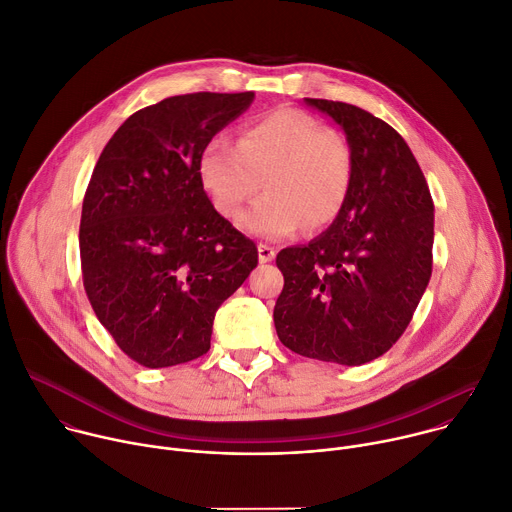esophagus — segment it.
<instances>
[{
	"label": "esophagus",
	"instance_id": "1",
	"mask_svg": "<svg viewBox=\"0 0 512 512\" xmlns=\"http://www.w3.org/2000/svg\"><path fill=\"white\" fill-rule=\"evenodd\" d=\"M257 251H259V261L261 263H269L271 259H275V249L269 247V245H259Z\"/></svg>",
	"mask_w": 512,
	"mask_h": 512
}]
</instances>
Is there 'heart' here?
<instances>
[{"instance_id":"heart-1","label":"heart","mask_w":512,"mask_h":512,"mask_svg":"<svg viewBox=\"0 0 512 512\" xmlns=\"http://www.w3.org/2000/svg\"><path fill=\"white\" fill-rule=\"evenodd\" d=\"M200 180L214 208L237 218L263 186L267 194L241 218L263 239L328 227L346 204L354 154L344 133L296 109H277L243 127L239 141L214 135L200 156Z\"/></svg>"}]
</instances>
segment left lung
Returning <instances> with one entry per match:
<instances>
[{
  "mask_svg": "<svg viewBox=\"0 0 512 512\" xmlns=\"http://www.w3.org/2000/svg\"><path fill=\"white\" fill-rule=\"evenodd\" d=\"M304 101L342 127L354 176L330 229L277 253L285 283L273 322L289 350L358 367L401 338L429 283L433 200L389 123L348 103Z\"/></svg>",
  "mask_w": 512,
  "mask_h": 512,
  "instance_id": "left-lung-1",
  "label": "left lung"
}]
</instances>
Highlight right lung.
<instances>
[{
  "label": "right lung",
  "mask_w": 512,
  "mask_h": 512,
  "mask_svg": "<svg viewBox=\"0 0 512 512\" xmlns=\"http://www.w3.org/2000/svg\"><path fill=\"white\" fill-rule=\"evenodd\" d=\"M255 93H190L133 113L93 170L81 214L87 298L148 369L208 352L216 310L257 267V247L208 200L206 143Z\"/></svg>",
  "instance_id": "right-lung-1"
}]
</instances>
